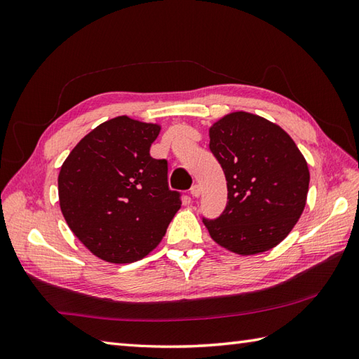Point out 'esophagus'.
I'll use <instances>...</instances> for the list:
<instances>
[{"instance_id":"esophagus-1","label":"esophagus","mask_w":359,"mask_h":359,"mask_svg":"<svg viewBox=\"0 0 359 359\" xmlns=\"http://www.w3.org/2000/svg\"><path fill=\"white\" fill-rule=\"evenodd\" d=\"M189 193H191V196H193V197H199V196H201V187L197 185V184H196V185H193V187H191V189H189Z\"/></svg>"}]
</instances>
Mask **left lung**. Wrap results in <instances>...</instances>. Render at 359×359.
<instances>
[{"label": "left lung", "mask_w": 359, "mask_h": 359, "mask_svg": "<svg viewBox=\"0 0 359 359\" xmlns=\"http://www.w3.org/2000/svg\"><path fill=\"white\" fill-rule=\"evenodd\" d=\"M210 151L228 189L222 215L202 217L212 241L238 255L276 247L301 217L309 193V166L292 137L255 114L233 112L211 126Z\"/></svg>", "instance_id": "8db88e82"}]
</instances>
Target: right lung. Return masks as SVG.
Returning a JSON list of instances; mask_svg holds the SVG:
<instances>
[{
    "instance_id": "1",
    "label": "right lung",
    "mask_w": 359,
    "mask_h": 359,
    "mask_svg": "<svg viewBox=\"0 0 359 359\" xmlns=\"http://www.w3.org/2000/svg\"><path fill=\"white\" fill-rule=\"evenodd\" d=\"M158 125L126 116L97 126L58 174L60 208L72 233L103 261L128 264L154 250L182 205L168 162L149 154Z\"/></svg>"
}]
</instances>
